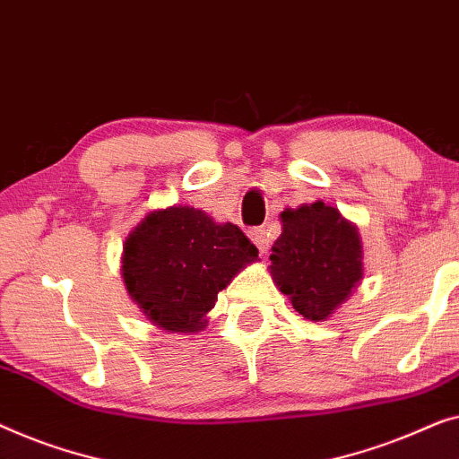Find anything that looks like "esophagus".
I'll use <instances>...</instances> for the list:
<instances>
[{
	"mask_svg": "<svg viewBox=\"0 0 459 459\" xmlns=\"http://www.w3.org/2000/svg\"><path fill=\"white\" fill-rule=\"evenodd\" d=\"M249 238L255 243V247L260 249V254H266L268 247H270V237H268L266 230H264V229H251Z\"/></svg>",
	"mask_w": 459,
	"mask_h": 459,
	"instance_id": "1",
	"label": "esophagus"
}]
</instances>
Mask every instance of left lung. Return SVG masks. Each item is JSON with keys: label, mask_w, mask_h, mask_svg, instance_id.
I'll use <instances>...</instances> for the list:
<instances>
[{"label": "left lung", "mask_w": 459, "mask_h": 459, "mask_svg": "<svg viewBox=\"0 0 459 459\" xmlns=\"http://www.w3.org/2000/svg\"><path fill=\"white\" fill-rule=\"evenodd\" d=\"M282 232L270 254V274L306 320L325 322L364 276L358 227L325 202L281 212Z\"/></svg>", "instance_id": "obj_1"}]
</instances>
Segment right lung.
I'll return each instance as SVG.
<instances>
[{
	"label": "right lung",
	"mask_w": 459,
	"mask_h": 459,
	"mask_svg": "<svg viewBox=\"0 0 459 459\" xmlns=\"http://www.w3.org/2000/svg\"><path fill=\"white\" fill-rule=\"evenodd\" d=\"M257 260L255 245L232 222L204 210L170 205L153 210L128 232L122 281L134 306L168 333H199L218 293Z\"/></svg>",
	"instance_id": "1"
}]
</instances>
